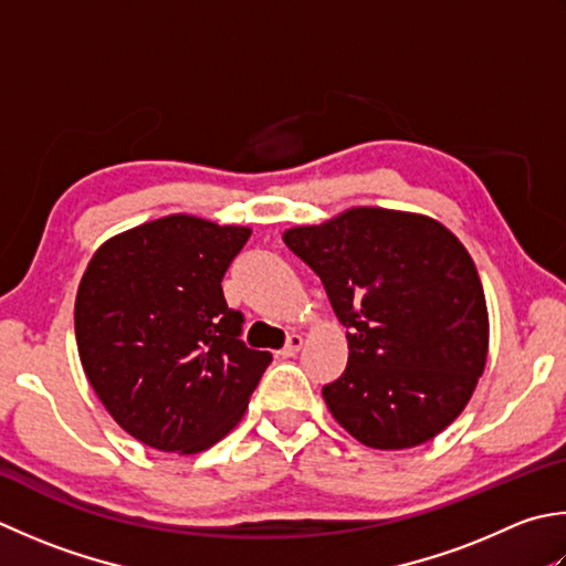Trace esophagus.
Returning <instances> with one entry per match:
<instances>
[{
	"mask_svg": "<svg viewBox=\"0 0 566 566\" xmlns=\"http://www.w3.org/2000/svg\"><path fill=\"white\" fill-rule=\"evenodd\" d=\"M302 346H304V338L298 336V334H292L290 338H286V346L280 350V356L282 358H292V356H296L298 348H302Z\"/></svg>",
	"mask_w": 566,
	"mask_h": 566,
	"instance_id": "esophagus-1",
	"label": "esophagus"
}]
</instances>
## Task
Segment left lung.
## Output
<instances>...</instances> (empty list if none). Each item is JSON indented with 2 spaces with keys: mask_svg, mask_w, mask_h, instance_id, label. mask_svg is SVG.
Here are the masks:
<instances>
[{
  "mask_svg": "<svg viewBox=\"0 0 566 566\" xmlns=\"http://www.w3.org/2000/svg\"><path fill=\"white\" fill-rule=\"evenodd\" d=\"M284 242L348 328V365L324 385L336 422L370 449H412L469 405L489 358V308L467 248L434 218L350 208Z\"/></svg>",
  "mask_w": 566,
  "mask_h": 566,
  "instance_id": "left-lung-1",
  "label": "left lung"
}]
</instances>
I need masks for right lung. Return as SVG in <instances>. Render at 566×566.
Returning a JSON list of instances; mask_svg holds the SVG:
<instances>
[{"label": "right lung", "mask_w": 566, "mask_h": 566, "mask_svg": "<svg viewBox=\"0 0 566 566\" xmlns=\"http://www.w3.org/2000/svg\"><path fill=\"white\" fill-rule=\"evenodd\" d=\"M250 228L166 216L109 238L77 286L83 370L115 422L159 451L198 453L245 415L272 356L240 340L223 276Z\"/></svg>", "instance_id": "obj_1"}]
</instances>
